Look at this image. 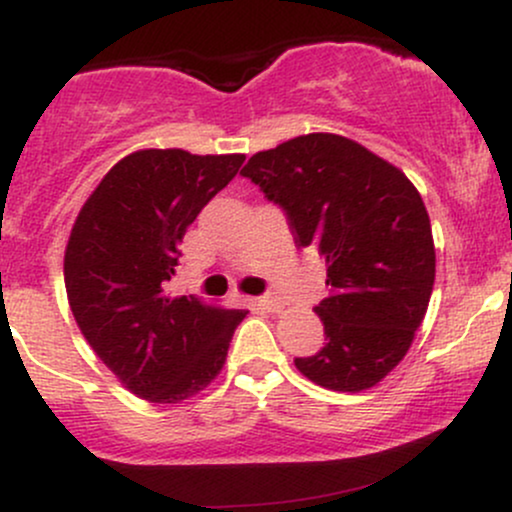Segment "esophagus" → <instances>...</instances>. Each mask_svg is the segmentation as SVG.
Listing matches in <instances>:
<instances>
[{
  "label": "esophagus",
  "instance_id": "esophagus-1",
  "mask_svg": "<svg viewBox=\"0 0 512 512\" xmlns=\"http://www.w3.org/2000/svg\"><path fill=\"white\" fill-rule=\"evenodd\" d=\"M255 305L264 313H279L281 308H284V301L276 296H264V298H255Z\"/></svg>",
  "mask_w": 512,
  "mask_h": 512
}]
</instances>
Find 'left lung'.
Here are the masks:
<instances>
[{
  "label": "left lung",
  "mask_w": 512,
  "mask_h": 512,
  "mask_svg": "<svg viewBox=\"0 0 512 512\" xmlns=\"http://www.w3.org/2000/svg\"><path fill=\"white\" fill-rule=\"evenodd\" d=\"M240 173L286 209L298 245L325 257L330 296L315 313L327 344L296 368L334 392L375 387L407 356L436 279L431 219L414 182L332 132L257 151Z\"/></svg>",
  "instance_id": "1"
}]
</instances>
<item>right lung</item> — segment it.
<instances>
[{"mask_svg":"<svg viewBox=\"0 0 512 512\" xmlns=\"http://www.w3.org/2000/svg\"><path fill=\"white\" fill-rule=\"evenodd\" d=\"M243 161L245 154L132 151L103 175L69 233L64 286L76 325L146 402L180 404L214 383L248 315L166 293L187 226Z\"/></svg>","mask_w":512,"mask_h":512,"instance_id":"add662e5","label":"right lung"}]
</instances>
